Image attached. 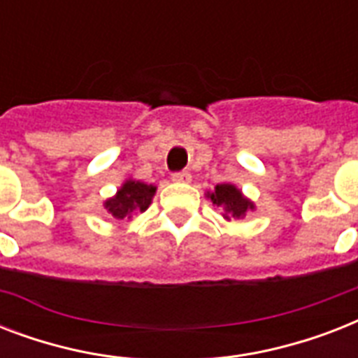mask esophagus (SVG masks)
<instances>
[{
  "label": "esophagus",
  "mask_w": 358,
  "mask_h": 358,
  "mask_svg": "<svg viewBox=\"0 0 358 358\" xmlns=\"http://www.w3.org/2000/svg\"><path fill=\"white\" fill-rule=\"evenodd\" d=\"M173 182H176V184H187V182H191V174L187 173V171H180V173H174L173 174Z\"/></svg>",
  "instance_id": "obj_1"
}]
</instances>
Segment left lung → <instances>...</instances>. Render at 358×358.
I'll use <instances>...</instances> for the list:
<instances>
[{
  "label": "left lung",
  "instance_id": "8db88e82",
  "mask_svg": "<svg viewBox=\"0 0 358 358\" xmlns=\"http://www.w3.org/2000/svg\"><path fill=\"white\" fill-rule=\"evenodd\" d=\"M212 202L217 208H223L224 219H243L250 210H255V204L243 196V193L232 184H219L215 185L213 193H208Z\"/></svg>",
  "mask_w": 358,
  "mask_h": 358
}]
</instances>
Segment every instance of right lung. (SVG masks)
I'll use <instances>...</instances> for the list:
<instances>
[{
	"label": "right lung",
	"instance_id": "1",
	"mask_svg": "<svg viewBox=\"0 0 358 358\" xmlns=\"http://www.w3.org/2000/svg\"><path fill=\"white\" fill-rule=\"evenodd\" d=\"M156 195V185H148L139 180H126L117 195L103 202L109 215H113L117 221L129 219L134 213L145 212L150 206L152 196Z\"/></svg>",
	"mask_w": 358,
	"mask_h": 358
}]
</instances>
